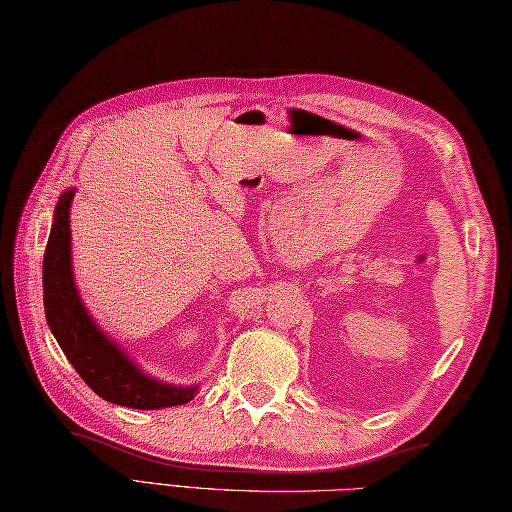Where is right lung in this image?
<instances>
[{
	"instance_id": "add662e5",
	"label": "right lung",
	"mask_w": 512,
	"mask_h": 512,
	"mask_svg": "<svg viewBox=\"0 0 512 512\" xmlns=\"http://www.w3.org/2000/svg\"><path fill=\"white\" fill-rule=\"evenodd\" d=\"M71 200L73 191H66L57 202L42 269L46 321L66 359L98 397L118 406L156 410L191 401L196 388H176L142 374L86 312L71 272Z\"/></svg>"
}]
</instances>
